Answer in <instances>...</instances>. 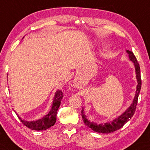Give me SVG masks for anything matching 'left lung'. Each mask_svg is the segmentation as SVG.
I'll return each instance as SVG.
<instances>
[{
	"instance_id": "left-lung-1",
	"label": "left lung",
	"mask_w": 150,
	"mask_h": 150,
	"mask_svg": "<svg viewBox=\"0 0 150 150\" xmlns=\"http://www.w3.org/2000/svg\"><path fill=\"white\" fill-rule=\"evenodd\" d=\"M127 53L129 54V58L131 61L134 63L135 68L136 72V77L137 80V89H136V94L135 99L133 100V103L125 112L120 116L118 118L115 119L113 121L110 122V123H106L105 124H99L97 125V123H92V122L89 121L86 116L84 115L83 111H82V118L83 120L84 123L86 125L94 131L97 132H101V133H110V132H113L116 130H118L120 128L124 125L125 123H126L130 118H132L134 113L135 112L136 106L137 104V100H138V96L140 94L141 85H142V81H141V75H140V68L139 63H137V58L133 54V53L130 51H127Z\"/></svg>"
}]
</instances>
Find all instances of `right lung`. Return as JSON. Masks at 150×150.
<instances>
[{
  "mask_svg": "<svg viewBox=\"0 0 150 150\" xmlns=\"http://www.w3.org/2000/svg\"><path fill=\"white\" fill-rule=\"evenodd\" d=\"M63 97V94L61 90H58L55 94L54 99H53L52 107L49 113L42 118V119L37 120V121L29 122L25 121L22 120L20 117L19 119L21 120L22 124H24L26 127L29 128L31 130H45L46 129L49 128L50 127L53 126L55 124L56 120V115H57V111L59 108L61 101Z\"/></svg>",
  "mask_w": 150,
  "mask_h": 150,
  "instance_id": "right-lung-1",
  "label": "right lung"
}]
</instances>
